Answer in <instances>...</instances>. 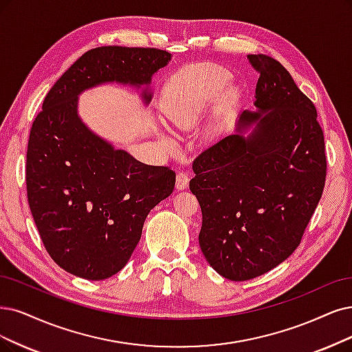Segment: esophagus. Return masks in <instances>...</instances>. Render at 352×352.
<instances>
[{
	"label": "esophagus",
	"instance_id": "esophagus-1",
	"mask_svg": "<svg viewBox=\"0 0 352 352\" xmlns=\"http://www.w3.org/2000/svg\"><path fill=\"white\" fill-rule=\"evenodd\" d=\"M188 183H190V177L187 173H178L177 174V181H175V187L178 191H183L188 187Z\"/></svg>",
	"mask_w": 352,
	"mask_h": 352
}]
</instances>
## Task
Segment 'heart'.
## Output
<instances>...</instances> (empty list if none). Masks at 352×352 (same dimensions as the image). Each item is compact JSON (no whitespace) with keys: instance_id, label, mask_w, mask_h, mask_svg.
Segmentation results:
<instances>
[{"instance_id":"heart-1","label":"heart","mask_w":352,"mask_h":352,"mask_svg":"<svg viewBox=\"0 0 352 352\" xmlns=\"http://www.w3.org/2000/svg\"><path fill=\"white\" fill-rule=\"evenodd\" d=\"M229 80L230 75L216 67H199L188 71L178 81V86L184 83L188 85L190 87L189 93L184 96H177V87L173 89V98L165 107L166 124L174 130H178V132H184V130L192 127L200 120V117L229 82ZM239 94L238 87H227L222 96L219 97L216 111L220 116H226L230 109L235 106ZM158 139L166 151L175 152L178 149L175 139L168 133L158 132Z\"/></svg>"}]
</instances>
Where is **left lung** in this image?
<instances>
[{"mask_svg": "<svg viewBox=\"0 0 352 352\" xmlns=\"http://www.w3.org/2000/svg\"><path fill=\"white\" fill-rule=\"evenodd\" d=\"M248 59L259 72L255 110L197 156L190 181L203 213L201 252L232 281L263 276L296 251L327 177L314 102L274 58Z\"/></svg>", "mask_w": 352, "mask_h": 352, "instance_id": "1", "label": "left lung"}]
</instances>
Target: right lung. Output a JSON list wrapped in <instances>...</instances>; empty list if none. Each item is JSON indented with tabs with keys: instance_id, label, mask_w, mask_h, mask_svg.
<instances>
[{
	"instance_id": "right-lung-1",
	"label": "right lung",
	"mask_w": 352,
	"mask_h": 352,
	"mask_svg": "<svg viewBox=\"0 0 352 352\" xmlns=\"http://www.w3.org/2000/svg\"><path fill=\"white\" fill-rule=\"evenodd\" d=\"M171 58L151 47L88 50L50 88L33 122L25 164L32 216L52 259L76 277L97 281L119 272L146 216L175 186L173 169L143 164L93 132L78 98L119 84L136 89L148 106L152 78Z\"/></svg>"
}]
</instances>
